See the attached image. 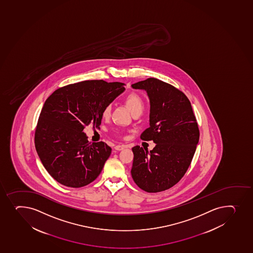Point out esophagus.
<instances>
[{
  "mask_svg": "<svg viewBox=\"0 0 253 253\" xmlns=\"http://www.w3.org/2000/svg\"><path fill=\"white\" fill-rule=\"evenodd\" d=\"M125 148H127L126 145H116L115 147V150H117V151H121L123 149H125Z\"/></svg>",
  "mask_w": 253,
  "mask_h": 253,
  "instance_id": "1",
  "label": "esophagus"
}]
</instances>
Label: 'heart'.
Returning <instances> with one entry per match:
<instances>
[{
    "mask_svg": "<svg viewBox=\"0 0 253 253\" xmlns=\"http://www.w3.org/2000/svg\"><path fill=\"white\" fill-rule=\"evenodd\" d=\"M124 102L133 115L136 113L142 114L143 112L144 109V101L140 94H137L135 92H131L125 97ZM110 113H111V106L110 104H108L104 107V110L102 111V116L104 119H108L110 116Z\"/></svg>",
    "mask_w": 253,
    "mask_h": 253,
    "instance_id": "1",
    "label": "heart"
}]
</instances>
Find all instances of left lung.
<instances>
[{
    "label": "left lung",
    "instance_id": "left-lung-1",
    "mask_svg": "<svg viewBox=\"0 0 253 253\" xmlns=\"http://www.w3.org/2000/svg\"><path fill=\"white\" fill-rule=\"evenodd\" d=\"M131 86L145 90L150 101L149 128L142 133L141 139L156 143L149 152L133 147L131 175L145 192L167 190L185 174L199 140L193 108L182 91L158 79H147Z\"/></svg>",
    "mask_w": 253,
    "mask_h": 253
}]
</instances>
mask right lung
<instances>
[{
    "mask_svg": "<svg viewBox=\"0 0 253 253\" xmlns=\"http://www.w3.org/2000/svg\"><path fill=\"white\" fill-rule=\"evenodd\" d=\"M125 84L85 81L56 89L44 102L35 145L44 169L60 184L81 188L96 179L111 154L104 142L89 143L85 126L101 124L104 107L125 91Z\"/></svg>",
    "mask_w": 253,
    "mask_h": 253,
    "instance_id": "obj_1",
    "label": "right lung"
}]
</instances>
